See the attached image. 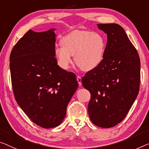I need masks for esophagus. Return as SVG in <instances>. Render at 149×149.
<instances>
[{
	"mask_svg": "<svg viewBox=\"0 0 149 149\" xmlns=\"http://www.w3.org/2000/svg\"><path fill=\"white\" fill-rule=\"evenodd\" d=\"M77 81H78V83H79V85L81 86V84H82V82H81V77H79V76H77Z\"/></svg>",
	"mask_w": 149,
	"mask_h": 149,
	"instance_id": "esophagus-1",
	"label": "esophagus"
}]
</instances>
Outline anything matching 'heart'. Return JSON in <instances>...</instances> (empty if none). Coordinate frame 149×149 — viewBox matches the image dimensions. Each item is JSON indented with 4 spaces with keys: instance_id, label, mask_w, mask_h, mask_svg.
<instances>
[{
    "instance_id": "1",
    "label": "heart",
    "mask_w": 149,
    "mask_h": 149,
    "mask_svg": "<svg viewBox=\"0 0 149 149\" xmlns=\"http://www.w3.org/2000/svg\"><path fill=\"white\" fill-rule=\"evenodd\" d=\"M61 47H56L54 54L58 65L68 70L74 62L84 71L95 69L103 61L106 41L102 34L88 31H74L63 36Z\"/></svg>"
}]
</instances>
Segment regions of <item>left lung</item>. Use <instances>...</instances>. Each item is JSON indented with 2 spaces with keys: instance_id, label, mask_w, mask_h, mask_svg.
<instances>
[{
  "instance_id": "1",
  "label": "left lung",
  "mask_w": 149,
  "mask_h": 149,
  "mask_svg": "<svg viewBox=\"0 0 149 149\" xmlns=\"http://www.w3.org/2000/svg\"><path fill=\"white\" fill-rule=\"evenodd\" d=\"M107 35L103 61L82 77L91 97L88 113L93 124L114 127L124 119L139 94L141 62L135 47L120 25L98 24Z\"/></svg>"
}]
</instances>
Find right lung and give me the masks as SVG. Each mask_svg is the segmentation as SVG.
<instances>
[{
    "label": "right lung",
    "mask_w": 149,
    "mask_h": 149,
    "mask_svg": "<svg viewBox=\"0 0 149 149\" xmlns=\"http://www.w3.org/2000/svg\"><path fill=\"white\" fill-rule=\"evenodd\" d=\"M54 30L40 33L29 30L10 55L16 101L30 119L45 129L62 123L79 86L74 73L57 65Z\"/></svg>",
    "instance_id": "1"
}]
</instances>
